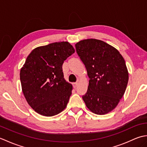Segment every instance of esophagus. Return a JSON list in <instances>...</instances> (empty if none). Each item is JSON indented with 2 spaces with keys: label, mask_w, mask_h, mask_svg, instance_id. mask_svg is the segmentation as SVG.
Listing matches in <instances>:
<instances>
[{
  "label": "esophagus",
  "mask_w": 147,
  "mask_h": 147,
  "mask_svg": "<svg viewBox=\"0 0 147 147\" xmlns=\"http://www.w3.org/2000/svg\"><path fill=\"white\" fill-rule=\"evenodd\" d=\"M73 85L74 88H76V87L78 86V83H73Z\"/></svg>",
  "instance_id": "34e87169"
}]
</instances>
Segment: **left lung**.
I'll return each mask as SVG.
<instances>
[{
  "instance_id": "left-lung-1",
  "label": "left lung",
  "mask_w": 147,
  "mask_h": 147,
  "mask_svg": "<svg viewBox=\"0 0 147 147\" xmlns=\"http://www.w3.org/2000/svg\"><path fill=\"white\" fill-rule=\"evenodd\" d=\"M75 47L90 78L83 100L93 113H109L125 92L129 78L125 61L116 49L102 40H83Z\"/></svg>"
}]
</instances>
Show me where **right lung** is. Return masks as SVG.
Listing matches in <instances>:
<instances>
[{
	"label": "right lung",
	"instance_id": "1",
	"mask_svg": "<svg viewBox=\"0 0 147 147\" xmlns=\"http://www.w3.org/2000/svg\"><path fill=\"white\" fill-rule=\"evenodd\" d=\"M67 42H55L33 50L20 71L23 93L34 111L53 116L66 107L72 85L64 78L62 64L74 54Z\"/></svg>",
	"mask_w": 147,
	"mask_h": 147
}]
</instances>
